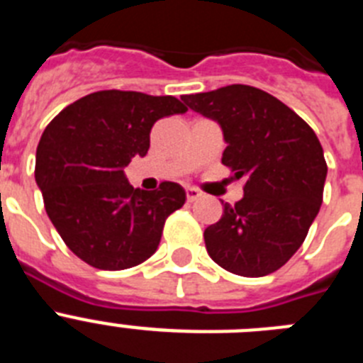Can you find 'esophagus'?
Returning <instances> with one entry per match:
<instances>
[{"label": "esophagus", "instance_id": "34e87169", "mask_svg": "<svg viewBox=\"0 0 363 363\" xmlns=\"http://www.w3.org/2000/svg\"><path fill=\"white\" fill-rule=\"evenodd\" d=\"M185 192H187V201H194L201 196V192L194 187H187L185 189Z\"/></svg>", "mask_w": 363, "mask_h": 363}]
</instances>
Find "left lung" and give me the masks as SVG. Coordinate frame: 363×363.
<instances>
[{
    "label": "left lung",
    "instance_id": "obj_1",
    "mask_svg": "<svg viewBox=\"0 0 363 363\" xmlns=\"http://www.w3.org/2000/svg\"><path fill=\"white\" fill-rule=\"evenodd\" d=\"M221 125V163L245 178L243 198L223 205L205 229L207 252L220 267L258 278L278 271L300 249L323 200L327 163L318 138L280 99L251 85L182 98Z\"/></svg>",
    "mask_w": 363,
    "mask_h": 363
}]
</instances>
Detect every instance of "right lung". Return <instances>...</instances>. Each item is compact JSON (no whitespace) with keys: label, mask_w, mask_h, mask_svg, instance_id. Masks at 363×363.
Masks as SVG:
<instances>
[{"label":"right lung","mask_w":363,"mask_h":363,"mask_svg":"<svg viewBox=\"0 0 363 363\" xmlns=\"http://www.w3.org/2000/svg\"><path fill=\"white\" fill-rule=\"evenodd\" d=\"M187 112L174 96L98 91L67 105L41 134L36 182L45 211L65 245L104 271L140 265L156 252L169 214L185 191L163 182L140 191L125 167L145 156L158 120Z\"/></svg>","instance_id":"right-lung-1"}]
</instances>
